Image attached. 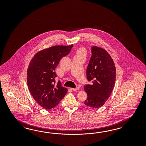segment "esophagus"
<instances>
[{
	"label": "esophagus",
	"mask_w": 146,
	"mask_h": 146,
	"mask_svg": "<svg viewBox=\"0 0 146 146\" xmlns=\"http://www.w3.org/2000/svg\"><path fill=\"white\" fill-rule=\"evenodd\" d=\"M73 91H76V90H79V88L78 87V88H71Z\"/></svg>",
	"instance_id": "34e87169"
}]
</instances>
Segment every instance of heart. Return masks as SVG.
Segmentation results:
<instances>
[{
    "mask_svg": "<svg viewBox=\"0 0 146 146\" xmlns=\"http://www.w3.org/2000/svg\"><path fill=\"white\" fill-rule=\"evenodd\" d=\"M86 54V50L83 48H81L76 50L75 56H84L85 57Z\"/></svg>",
    "mask_w": 146,
    "mask_h": 146,
    "instance_id": "b5f03b06",
    "label": "heart"
}]
</instances>
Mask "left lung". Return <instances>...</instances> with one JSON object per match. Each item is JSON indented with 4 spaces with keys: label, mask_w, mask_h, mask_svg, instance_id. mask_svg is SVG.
<instances>
[{
    "label": "left lung",
    "mask_w": 146,
    "mask_h": 146,
    "mask_svg": "<svg viewBox=\"0 0 146 146\" xmlns=\"http://www.w3.org/2000/svg\"><path fill=\"white\" fill-rule=\"evenodd\" d=\"M92 56L87 68V78L92 84L84 86L87 94L84 104L98 108L103 106L112 92L115 81V63L105 49L94 46Z\"/></svg>",
    "instance_id": "1"
}]
</instances>
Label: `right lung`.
Wrapping results in <instances>:
<instances>
[{
  "mask_svg": "<svg viewBox=\"0 0 146 146\" xmlns=\"http://www.w3.org/2000/svg\"><path fill=\"white\" fill-rule=\"evenodd\" d=\"M73 44L55 45L37 52L27 69V85L32 96L40 106L50 110L65 96L67 89L60 81L55 84V68L62 58L71 51Z\"/></svg>",
  "mask_w": 146,
  "mask_h": 146,
  "instance_id": "1",
  "label": "right lung"
}]
</instances>
